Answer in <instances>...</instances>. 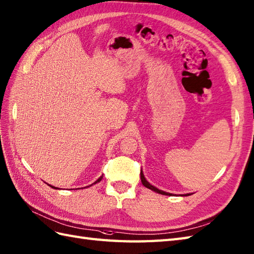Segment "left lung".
<instances>
[{"label": "left lung", "mask_w": 254, "mask_h": 254, "mask_svg": "<svg viewBox=\"0 0 254 254\" xmlns=\"http://www.w3.org/2000/svg\"><path fill=\"white\" fill-rule=\"evenodd\" d=\"M140 177H141V183L143 184V186L144 187H146V188H149V189H151L152 191H155V192H157V193H160V194H164V195H173L172 193H168V192H165V191H163V190H160V189H157L156 187H154V186H152L149 182H146V179L144 178V175H143V173H142V171L140 172ZM190 193H188V194H185V195H189Z\"/></svg>", "instance_id": "8db88e82"}]
</instances>
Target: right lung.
<instances>
[{"label":"right lung","instance_id":"obj_1","mask_svg":"<svg viewBox=\"0 0 254 254\" xmlns=\"http://www.w3.org/2000/svg\"><path fill=\"white\" fill-rule=\"evenodd\" d=\"M102 178H103V176H101L98 180H95V182L92 184V185H94V184H97V183H99V182H101V180H102ZM92 185H90V186H92ZM50 187H52V188H54V189H59V188H56V187H53V186H51V185H49Z\"/></svg>","mask_w":254,"mask_h":254}]
</instances>
